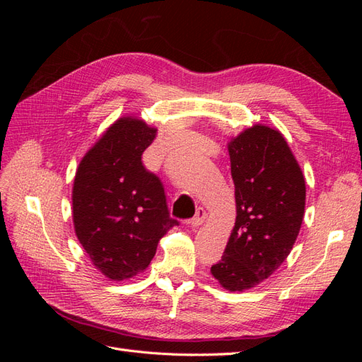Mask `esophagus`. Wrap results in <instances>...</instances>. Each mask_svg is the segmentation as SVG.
I'll return each instance as SVG.
<instances>
[{
  "label": "esophagus",
  "mask_w": 362,
  "mask_h": 362,
  "mask_svg": "<svg viewBox=\"0 0 362 362\" xmlns=\"http://www.w3.org/2000/svg\"><path fill=\"white\" fill-rule=\"evenodd\" d=\"M205 218H206V211L204 210L202 206H199L198 210H196V214L193 216V218L190 221V225L193 228H198V226H201L205 222Z\"/></svg>",
  "instance_id": "34e87169"
}]
</instances>
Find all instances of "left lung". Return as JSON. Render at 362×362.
<instances>
[{
	"mask_svg": "<svg viewBox=\"0 0 362 362\" xmlns=\"http://www.w3.org/2000/svg\"><path fill=\"white\" fill-rule=\"evenodd\" d=\"M235 187V225L211 275L245 291L290 255L305 213V178L281 131L255 124L228 141Z\"/></svg>",
	"mask_w": 362,
	"mask_h": 362,
	"instance_id": "obj_1",
	"label": "left lung"
}]
</instances>
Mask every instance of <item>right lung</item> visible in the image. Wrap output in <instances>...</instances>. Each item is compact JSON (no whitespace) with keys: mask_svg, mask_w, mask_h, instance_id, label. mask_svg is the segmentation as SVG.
<instances>
[{"mask_svg":"<svg viewBox=\"0 0 362 362\" xmlns=\"http://www.w3.org/2000/svg\"><path fill=\"white\" fill-rule=\"evenodd\" d=\"M156 136L157 128L144 119L119 117L86 152L75 173V234L92 264L110 281L145 272L160 238L178 225L169 216L161 181L141 163Z\"/></svg>","mask_w":362,"mask_h":362,"instance_id":"add662e5","label":"right lung"}]
</instances>
